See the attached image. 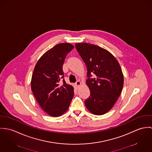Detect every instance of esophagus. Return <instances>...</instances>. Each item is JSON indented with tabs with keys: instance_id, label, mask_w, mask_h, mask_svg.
Returning a JSON list of instances; mask_svg holds the SVG:
<instances>
[{
	"instance_id": "34e87169",
	"label": "esophagus",
	"mask_w": 152,
	"mask_h": 152,
	"mask_svg": "<svg viewBox=\"0 0 152 152\" xmlns=\"http://www.w3.org/2000/svg\"><path fill=\"white\" fill-rule=\"evenodd\" d=\"M75 85H76V86L77 88H79V86H80V85H81V82H80L79 80H77V81L76 82Z\"/></svg>"
}]
</instances>
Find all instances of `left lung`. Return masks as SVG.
<instances>
[{"label":"left lung","mask_w":152,"mask_h":152,"mask_svg":"<svg viewBox=\"0 0 152 152\" xmlns=\"http://www.w3.org/2000/svg\"><path fill=\"white\" fill-rule=\"evenodd\" d=\"M76 48L84 61L88 79L86 84L90 96L84 101L87 110L97 115L108 112L119 97L124 75L117 59L109 51L88 43H77ZM94 78H90L91 74Z\"/></svg>","instance_id":"left-lung-1"}]
</instances>
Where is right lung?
Wrapping results in <instances>:
<instances>
[{"mask_svg": "<svg viewBox=\"0 0 152 152\" xmlns=\"http://www.w3.org/2000/svg\"><path fill=\"white\" fill-rule=\"evenodd\" d=\"M74 46L60 43L41 56L34 68L31 88L41 108L52 117H59L68 110L74 92L73 87L66 84L62 66L66 55Z\"/></svg>", "mask_w": 152, "mask_h": 152, "instance_id": "1", "label": "right lung"}]
</instances>
